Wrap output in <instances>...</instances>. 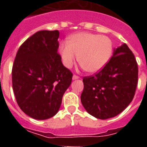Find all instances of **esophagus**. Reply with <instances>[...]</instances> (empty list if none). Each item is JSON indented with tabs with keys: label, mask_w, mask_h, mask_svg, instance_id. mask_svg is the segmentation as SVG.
Segmentation results:
<instances>
[{
	"label": "esophagus",
	"mask_w": 147,
	"mask_h": 147,
	"mask_svg": "<svg viewBox=\"0 0 147 147\" xmlns=\"http://www.w3.org/2000/svg\"><path fill=\"white\" fill-rule=\"evenodd\" d=\"M78 78H79V77L76 76V75H74V76H72V79H73V80H76V79H78Z\"/></svg>",
	"instance_id": "34e87169"
}]
</instances>
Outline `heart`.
Segmentation results:
<instances>
[{
	"label": "heart",
	"instance_id": "b5f03b06",
	"mask_svg": "<svg viewBox=\"0 0 147 147\" xmlns=\"http://www.w3.org/2000/svg\"><path fill=\"white\" fill-rule=\"evenodd\" d=\"M60 55L67 68H71L76 61L89 73L102 70L109 62L113 52L111 40L105 36L81 32L70 36L67 43L59 46Z\"/></svg>",
	"mask_w": 147,
	"mask_h": 147
}]
</instances>
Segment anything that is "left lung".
I'll use <instances>...</instances> for the list:
<instances>
[{"instance_id": "obj_1", "label": "left lung", "mask_w": 147, "mask_h": 147, "mask_svg": "<svg viewBox=\"0 0 147 147\" xmlns=\"http://www.w3.org/2000/svg\"><path fill=\"white\" fill-rule=\"evenodd\" d=\"M137 80V61L132 51L123 43L114 49L111 59L101 71L83 78V107L96 118L114 117L132 101Z\"/></svg>"}]
</instances>
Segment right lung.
<instances>
[{"label":"right lung","mask_w":147,"mask_h":147,"mask_svg":"<svg viewBox=\"0 0 147 147\" xmlns=\"http://www.w3.org/2000/svg\"><path fill=\"white\" fill-rule=\"evenodd\" d=\"M59 32L40 30L17 51L12 69V84L17 102L23 111L36 120L57 114L72 74L58 54Z\"/></svg>","instance_id":"right-lung-1"}]
</instances>
